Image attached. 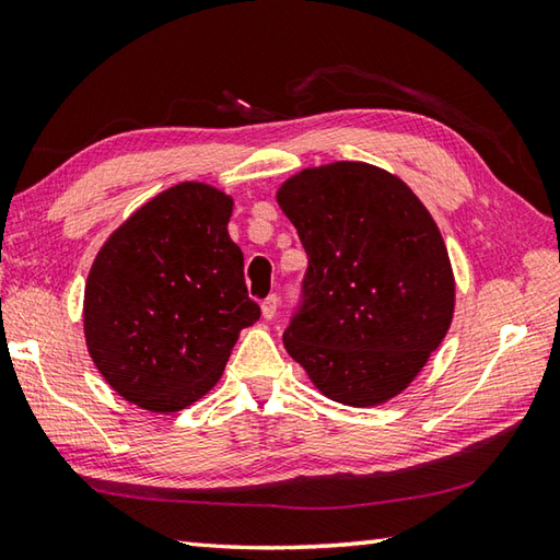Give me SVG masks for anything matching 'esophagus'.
I'll return each mask as SVG.
<instances>
[{"mask_svg": "<svg viewBox=\"0 0 560 560\" xmlns=\"http://www.w3.org/2000/svg\"><path fill=\"white\" fill-rule=\"evenodd\" d=\"M277 311H279V295L271 293V295H267L265 301H261V315L271 319L273 315H277Z\"/></svg>", "mask_w": 560, "mask_h": 560, "instance_id": "34e87169", "label": "esophagus"}]
</instances>
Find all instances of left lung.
<instances>
[{"mask_svg":"<svg viewBox=\"0 0 560 560\" xmlns=\"http://www.w3.org/2000/svg\"><path fill=\"white\" fill-rule=\"evenodd\" d=\"M277 201L307 255L283 347L329 399L373 407L399 395L455 311L433 217L399 177L353 161L289 177Z\"/></svg>","mask_w":560,"mask_h":560,"instance_id":"8db88e82","label":"left lung"}]
</instances>
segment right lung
<instances>
[{
  "mask_svg": "<svg viewBox=\"0 0 560 560\" xmlns=\"http://www.w3.org/2000/svg\"><path fill=\"white\" fill-rule=\"evenodd\" d=\"M233 199L180 183L137 209L93 261L83 331L108 385L149 411H180L219 383L243 327L259 319Z\"/></svg>",
  "mask_w": 560,
  "mask_h": 560,
  "instance_id": "1",
  "label": "right lung"
}]
</instances>
